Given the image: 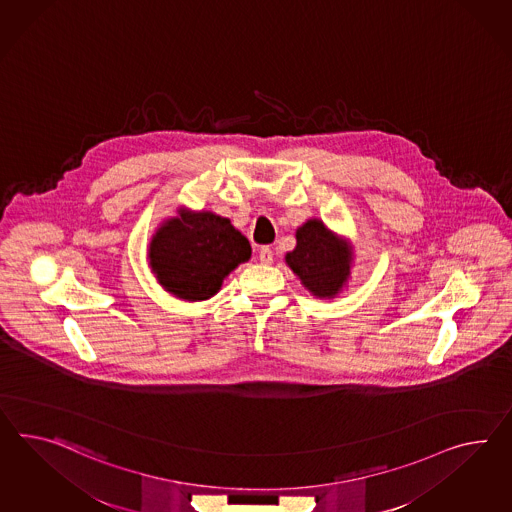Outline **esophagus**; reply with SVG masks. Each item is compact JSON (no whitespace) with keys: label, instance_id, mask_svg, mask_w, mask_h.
I'll list each match as a JSON object with an SVG mask.
<instances>
[{"label":"esophagus","instance_id":"obj_1","mask_svg":"<svg viewBox=\"0 0 512 512\" xmlns=\"http://www.w3.org/2000/svg\"><path fill=\"white\" fill-rule=\"evenodd\" d=\"M260 262H262L263 265L273 263V250L269 249V247H262V249H260Z\"/></svg>","mask_w":512,"mask_h":512}]
</instances>
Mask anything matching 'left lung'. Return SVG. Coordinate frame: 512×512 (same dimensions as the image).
Instances as JSON below:
<instances>
[{"label":"left lung","instance_id":"left-lung-1","mask_svg":"<svg viewBox=\"0 0 512 512\" xmlns=\"http://www.w3.org/2000/svg\"><path fill=\"white\" fill-rule=\"evenodd\" d=\"M295 237L297 247L286 254L289 269L315 297H336L351 273L349 243L332 234L319 219L299 226Z\"/></svg>","mask_w":512,"mask_h":512}]
</instances>
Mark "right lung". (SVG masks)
Returning <instances> with one entry per match:
<instances>
[{
    "label": "right lung",
    "instance_id": "add662e5",
    "mask_svg": "<svg viewBox=\"0 0 512 512\" xmlns=\"http://www.w3.org/2000/svg\"><path fill=\"white\" fill-rule=\"evenodd\" d=\"M252 254L249 239L211 211L178 210L150 241L148 260L159 284L178 299L206 301Z\"/></svg>",
    "mask_w": 512,
    "mask_h": 512
}]
</instances>
